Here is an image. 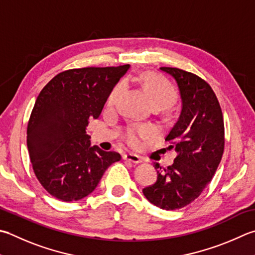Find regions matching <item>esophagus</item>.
<instances>
[{"label": "esophagus", "instance_id": "1", "mask_svg": "<svg viewBox=\"0 0 255 255\" xmlns=\"http://www.w3.org/2000/svg\"><path fill=\"white\" fill-rule=\"evenodd\" d=\"M124 159L126 161L132 162V163H140L142 161L141 157H139V156H137V154H134V153H125L124 154Z\"/></svg>", "mask_w": 255, "mask_h": 255}]
</instances>
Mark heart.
I'll use <instances>...</instances> for the list:
<instances>
[{
    "label": "heart",
    "mask_w": 255,
    "mask_h": 255,
    "mask_svg": "<svg viewBox=\"0 0 255 255\" xmlns=\"http://www.w3.org/2000/svg\"><path fill=\"white\" fill-rule=\"evenodd\" d=\"M142 91L147 95L152 106L167 107L177 98V93L166 78L156 73H144L140 76ZM124 89V83H119L114 87L106 101L107 107H113ZM154 134L152 127L149 126H131L124 134V139L129 147L138 149L142 146L146 139L151 138Z\"/></svg>",
    "instance_id": "1"
}]
</instances>
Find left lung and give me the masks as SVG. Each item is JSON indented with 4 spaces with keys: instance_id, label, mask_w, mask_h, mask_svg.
<instances>
[{
    "instance_id": "8db88e82",
    "label": "left lung",
    "mask_w": 255,
    "mask_h": 255,
    "mask_svg": "<svg viewBox=\"0 0 255 255\" xmlns=\"http://www.w3.org/2000/svg\"><path fill=\"white\" fill-rule=\"evenodd\" d=\"M177 82L182 108L166 140L177 157L171 166L157 169V181L142 190L144 197L163 210H177L200 196L211 181L224 150V123L220 104L210 85L196 74L160 67Z\"/></svg>"
}]
</instances>
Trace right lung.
Here are the masks:
<instances>
[{
  "label": "right lung",
  "instance_id": "1",
  "mask_svg": "<svg viewBox=\"0 0 255 255\" xmlns=\"http://www.w3.org/2000/svg\"><path fill=\"white\" fill-rule=\"evenodd\" d=\"M130 65L84 67L57 74L35 102L27 125V149L35 176L51 196L65 202L92 193L104 172L122 159L91 146L86 127Z\"/></svg>",
  "mask_w": 255,
  "mask_h": 255
}]
</instances>
